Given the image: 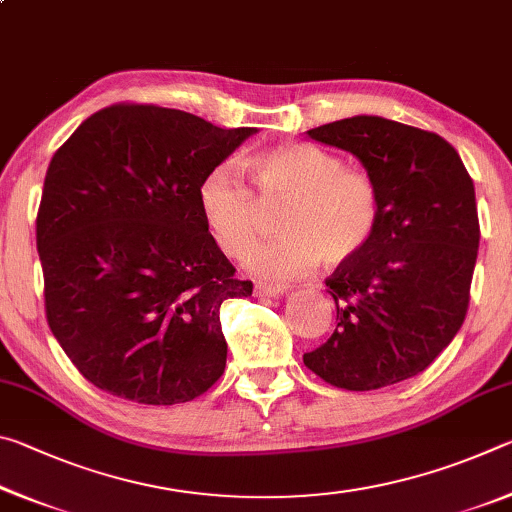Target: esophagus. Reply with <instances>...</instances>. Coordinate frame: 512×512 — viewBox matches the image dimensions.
<instances>
[{
    "instance_id": "esophagus-1",
    "label": "esophagus",
    "mask_w": 512,
    "mask_h": 512,
    "mask_svg": "<svg viewBox=\"0 0 512 512\" xmlns=\"http://www.w3.org/2000/svg\"><path fill=\"white\" fill-rule=\"evenodd\" d=\"M255 293H257V296H280V293H284V287H282V284L257 282L255 284Z\"/></svg>"
}]
</instances>
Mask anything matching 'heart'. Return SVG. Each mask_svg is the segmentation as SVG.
I'll return each instance as SVG.
<instances>
[{"label":"heart","instance_id":"heart-1","mask_svg":"<svg viewBox=\"0 0 512 512\" xmlns=\"http://www.w3.org/2000/svg\"><path fill=\"white\" fill-rule=\"evenodd\" d=\"M255 190L235 164L205 173L198 205L216 244L241 259L255 244L264 207L284 205V237L259 244L248 264L264 280H291L320 264L343 266L361 257L381 221V192L375 178L343 167L332 151L307 142H284L257 151L248 162Z\"/></svg>","mask_w":512,"mask_h":512}]
</instances>
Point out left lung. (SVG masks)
Listing matches in <instances>:
<instances>
[{
	"mask_svg": "<svg viewBox=\"0 0 512 512\" xmlns=\"http://www.w3.org/2000/svg\"><path fill=\"white\" fill-rule=\"evenodd\" d=\"M363 162L381 192L370 248L327 277L336 329L305 366L345 391H375L429 368L461 329L479 253L474 183L443 137L384 117L307 131Z\"/></svg>",
	"mask_w": 512,
	"mask_h": 512,
	"instance_id": "1",
	"label": "left lung"
}]
</instances>
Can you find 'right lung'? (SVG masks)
Returning a JSON list of instances; mask_svg holds the SVG:
<instances>
[{
  "label": "right lung",
  "mask_w": 512,
  "mask_h": 512,
  "mask_svg": "<svg viewBox=\"0 0 512 512\" xmlns=\"http://www.w3.org/2000/svg\"><path fill=\"white\" fill-rule=\"evenodd\" d=\"M255 128L115 103L49 162L36 219L45 314L81 375L121 400L180 404L223 375L219 311L253 282L216 246L198 205L205 173Z\"/></svg>",
  "instance_id": "right-lung-1"
}]
</instances>
